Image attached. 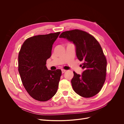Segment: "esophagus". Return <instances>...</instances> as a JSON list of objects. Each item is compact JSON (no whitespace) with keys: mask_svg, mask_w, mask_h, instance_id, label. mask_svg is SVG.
I'll return each mask as SVG.
<instances>
[{"mask_svg":"<svg viewBox=\"0 0 124 124\" xmlns=\"http://www.w3.org/2000/svg\"><path fill=\"white\" fill-rule=\"evenodd\" d=\"M61 70H62V74H64V73L66 72V70H63V69H62Z\"/></svg>","mask_w":124,"mask_h":124,"instance_id":"esophagus-1","label":"esophagus"}]
</instances>
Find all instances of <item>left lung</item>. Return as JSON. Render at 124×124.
Masks as SVG:
<instances>
[{
    "label": "left lung",
    "mask_w": 124,
    "mask_h": 124,
    "mask_svg": "<svg viewBox=\"0 0 124 124\" xmlns=\"http://www.w3.org/2000/svg\"><path fill=\"white\" fill-rule=\"evenodd\" d=\"M59 38L73 42L78 59L84 62L82 75L74 72V90L84 98L94 96L101 91L107 73V61L100 44L91 35L78 29L63 32Z\"/></svg>",
    "instance_id": "8db88e82"
}]
</instances>
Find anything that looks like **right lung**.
Masks as SVG:
<instances>
[{
    "label": "right lung",
    "mask_w": 124,
    "mask_h": 124,
    "mask_svg": "<svg viewBox=\"0 0 124 124\" xmlns=\"http://www.w3.org/2000/svg\"><path fill=\"white\" fill-rule=\"evenodd\" d=\"M60 32L39 35L26 39L19 54V72L25 89L35 100H49L56 94L61 70H48L46 61Z\"/></svg>",
    "instance_id": "add662e5"
}]
</instances>
